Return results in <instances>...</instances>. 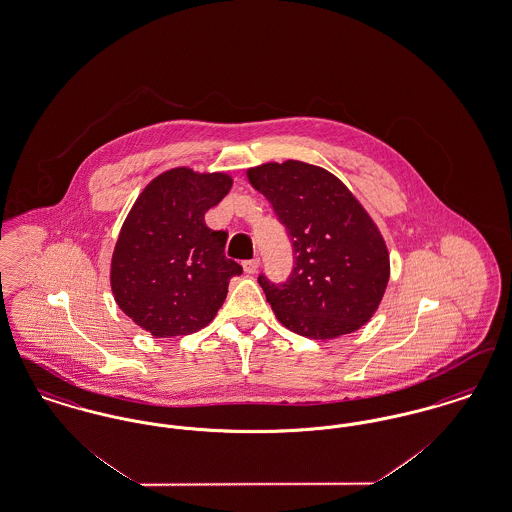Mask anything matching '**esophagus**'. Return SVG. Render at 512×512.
Listing matches in <instances>:
<instances>
[{
  "label": "esophagus",
  "mask_w": 512,
  "mask_h": 512,
  "mask_svg": "<svg viewBox=\"0 0 512 512\" xmlns=\"http://www.w3.org/2000/svg\"><path fill=\"white\" fill-rule=\"evenodd\" d=\"M259 259H249V261H244L242 263V267H244L245 274H255L257 270H259Z\"/></svg>",
  "instance_id": "1"
}]
</instances>
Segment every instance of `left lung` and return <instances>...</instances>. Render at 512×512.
Masks as SVG:
<instances>
[{"label": "left lung", "mask_w": 512, "mask_h": 512, "mask_svg": "<svg viewBox=\"0 0 512 512\" xmlns=\"http://www.w3.org/2000/svg\"><path fill=\"white\" fill-rule=\"evenodd\" d=\"M247 178L292 238L290 280L274 286L259 276L278 322L311 340L359 330L390 280L388 245L361 201L336 174L295 159L251 167Z\"/></svg>", "instance_id": "left-lung-1"}]
</instances>
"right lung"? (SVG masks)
I'll return each mask as SVG.
<instances>
[{"label": "right lung", "mask_w": 512, "mask_h": 512, "mask_svg": "<svg viewBox=\"0 0 512 512\" xmlns=\"http://www.w3.org/2000/svg\"><path fill=\"white\" fill-rule=\"evenodd\" d=\"M228 172L174 167L155 176L128 211L111 257V292L122 313L153 338L188 336L217 317L230 278L226 232L205 213L232 188Z\"/></svg>", "instance_id": "obj_1"}]
</instances>
